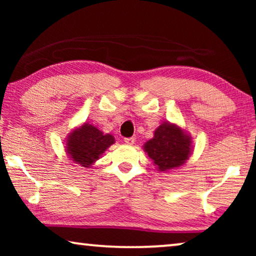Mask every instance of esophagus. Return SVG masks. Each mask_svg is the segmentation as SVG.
Listing matches in <instances>:
<instances>
[{
	"mask_svg": "<svg viewBox=\"0 0 256 256\" xmlns=\"http://www.w3.org/2000/svg\"><path fill=\"white\" fill-rule=\"evenodd\" d=\"M124 143H127V144H134L135 138H124Z\"/></svg>",
	"mask_w": 256,
	"mask_h": 256,
	"instance_id": "34e87169",
	"label": "esophagus"
}]
</instances>
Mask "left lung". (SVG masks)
<instances>
[{"label": "left lung", "mask_w": 256, "mask_h": 256, "mask_svg": "<svg viewBox=\"0 0 256 256\" xmlns=\"http://www.w3.org/2000/svg\"><path fill=\"white\" fill-rule=\"evenodd\" d=\"M190 138L177 126L163 124L155 130L154 138L144 144V150L160 171L183 164L190 155Z\"/></svg>", "instance_id": "obj_1"}]
</instances>
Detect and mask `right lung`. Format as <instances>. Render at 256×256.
<instances>
[{"instance_id":"right-lung-1","label":"right lung","mask_w":256,"mask_h":256,"mask_svg":"<svg viewBox=\"0 0 256 256\" xmlns=\"http://www.w3.org/2000/svg\"><path fill=\"white\" fill-rule=\"evenodd\" d=\"M113 143V136L104 135L92 124H85L70 135L68 152L74 162L88 168Z\"/></svg>"}]
</instances>
